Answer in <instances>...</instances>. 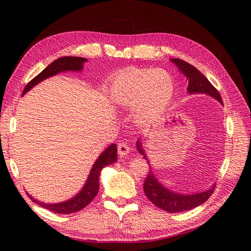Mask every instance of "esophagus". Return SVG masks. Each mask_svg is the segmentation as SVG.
<instances>
[{"label":"esophagus","instance_id":"34e87169","mask_svg":"<svg viewBox=\"0 0 251 251\" xmlns=\"http://www.w3.org/2000/svg\"><path fill=\"white\" fill-rule=\"evenodd\" d=\"M129 146L127 145L126 142H124V141H122L121 143H119V147H117V152H119V154L121 156H126L127 154L129 153Z\"/></svg>","mask_w":251,"mask_h":251}]
</instances>
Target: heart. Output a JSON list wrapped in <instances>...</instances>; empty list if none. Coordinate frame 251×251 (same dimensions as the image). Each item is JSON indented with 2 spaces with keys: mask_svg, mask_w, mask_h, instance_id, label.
Instances as JSON below:
<instances>
[{
  "mask_svg": "<svg viewBox=\"0 0 251 251\" xmlns=\"http://www.w3.org/2000/svg\"><path fill=\"white\" fill-rule=\"evenodd\" d=\"M175 79L162 69H130L117 76L109 97L117 108L131 109L136 124L146 126L158 121L172 102Z\"/></svg>",
  "mask_w": 251,
  "mask_h": 251,
  "instance_id": "obj_1",
  "label": "heart"
}]
</instances>
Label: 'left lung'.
Masks as SVG:
<instances>
[{
	"label": "left lung",
	"instance_id": "obj_1",
	"mask_svg": "<svg viewBox=\"0 0 251 251\" xmlns=\"http://www.w3.org/2000/svg\"><path fill=\"white\" fill-rule=\"evenodd\" d=\"M170 61L175 63L179 69V71L185 76L186 81H188L189 94H205L210 96L212 98H215L216 100L219 101L221 104H223L219 92L212 86L211 83L207 79V77L205 75H202L195 67L183 60L177 59V58L170 59ZM137 150L147 159V162L150 164V161L148 159L145 149L142 147L141 140L137 141ZM214 190L215 184H212L209 189L202 192H199V193H177V192L169 190L168 188L164 186L159 182L157 178L154 176L152 169H150L148 177L146 178L145 183H143V191H145L148 199L150 200L154 205L161 208V209L168 212H174V214L175 212L191 210L193 209V208L201 205L202 202H205L209 199Z\"/></svg>",
	"mask_w": 251,
	"mask_h": 251
}]
</instances>
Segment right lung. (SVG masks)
<instances>
[{"instance_id":"1","label":"right lung","mask_w":251,"mask_h":251,"mask_svg":"<svg viewBox=\"0 0 251 251\" xmlns=\"http://www.w3.org/2000/svg\"><path fill=\"white\" fill-rule=\"evenodd\" d=\"M87 61L86 58L83 57H61L58 58L57 60L52 61L50 65L47 66L43 71H42L39 75H36L32 81H30L26 86L25 87L23 96L28 93L29 90L34 87L35 85L39 84L40 82L44 81L45 78H49L50 76H54L56 74L60 72H67V71H82L83 65ZM117 161V147L114 143H112L110 147H108L105 150L100 154L98 158L96 159L95 164L93 165L90 173L87 177L86 182H85L82 190L78 193L73 196L72 199L61 201V202H55V204H47V202H43L35 200L33 196H31L29 193L30 199L36 202L37 205L41 207L49 209L50 211H54L56 214H73L78 210L83 209L84 207H86L90 201H92L95 196L97 195L99 191V178L101 170H102L108 165L113 164Z\"/></svg>"}]
</instances>
